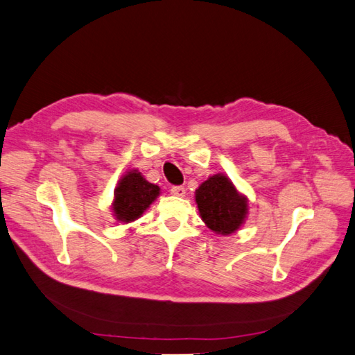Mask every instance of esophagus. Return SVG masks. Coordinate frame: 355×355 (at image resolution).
Masks as SVG:
<instances>
[{
    "mask_svg": "<svg viewBox=\"0 0 355 355\" xmlns=\"http://www.w3.org/2000/svg\"><path fill=\"white\" fill-rule=\"evenodd\" d=\"M171 195L183 198L186 195V187L184 186H172L171 187Z\"/></svg>",
    "mask_w": 355,
    "mask_h": 355,
    "instance_id": "obj_1",
    "label": "esophagus"
}]
</instances>
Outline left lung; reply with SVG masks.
<instances>
[{
    "label": "left lung",
    "instance_id": "obj_1",
    "mask_svg": "<svg viewBox=\"0 0 355 355\" xmlns=\"http://www.w3.org/2000/svg\"><path fill=\"white\" fill-rule=\"evenodd\" d=\"M195 201L207 228L222 235L237 232L249 213V199L225 174L208 177L196 189Z\"/></svg>",
    "mask_w": 355,
    "mask_h": 355
}]
</instances>
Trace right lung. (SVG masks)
I'll return each instance as SVG.
<instances>
[{
	"label": "right lung",
	"mask_w": 355,
	"mask_h": 355,
	"mask_svg": "<svg viewBox=\"0 0 355 355\" xmlns=\"http://www.w3.org/2000/svg\"><path fill=\"white\" fill-rule=\"evenodd\" d=\"M160 195L157 184L148 183L138 169H129L114 190L112 213L118 222L130 223L144 214Z\"/></svg>",
	"instance_id": "1"
}]
</instances>
